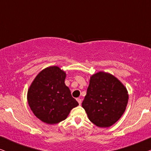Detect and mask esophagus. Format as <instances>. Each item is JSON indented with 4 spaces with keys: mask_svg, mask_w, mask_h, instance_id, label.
Masks as SVG:
<instances>
[{
    "mask_svg": "<svg viewBox=\"0 0 151 151\" xmlns=\"http://www.w3.org/2000/svg\"><path fill=\"white\" fill-rule=\"evenodd\" d=\"M77 101H78V102L79 103V104L80 105L81 104V103H82V100L80 98H77Z\"/></svg>",
    "mask_w": 151,
    "mask_h": 151,
    "instance_id": "esophagus-1",
    "label": "esophagus"
}]
</instances>
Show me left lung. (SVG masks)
Instances as JSON below:
<instances>
[{
  "instance_id": "8db88e82",
  "label": "left lung",
  "mask_w": 151,
  "mask_h": 151,
  "mask_svg": "<svg viewBox=\"0 0 151 151\" xmlns=\"http://www.w3.org/2000/svg\"><path fill=\"white\" fill-rule=\"evenodd\" d=\"M129 94L119 80L100 71L90 78L82 106L90 121L99 127H109L122 117L127 106Z\"/></svg>"
}]
</instances>
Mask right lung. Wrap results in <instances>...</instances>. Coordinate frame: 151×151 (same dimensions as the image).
Here are the masks:
<instances>
[{"label":"right lung","mask_w":151,"mask_h":151,"mask_svg":"<svg viewBox=\"0 0 151 151\" xmlns=\"http://www.w3.org/2000/svg\"><path fill=\"white\" fill-rule=\"evenodd\" d=\"M65 72L57 66L45 68L29 88V106L43 122L55 124L65 120L71 109L78 105L65 85Z\"/></svg>","instance_id":"add662e5"}]
</instances>
